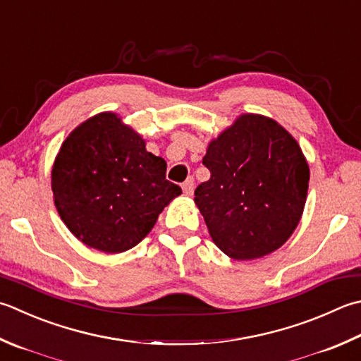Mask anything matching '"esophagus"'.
Here are the masks:
<instances>
[{
	"mask_svg": "<svg viewBox=\"0 0 361 361\" xmlns=\"http://www.w3.org/2000/svg\"><path fill=\"white\" fill-rule=\"evenodd\" d=\"M183 192L186 195H192L194 194V180L192 178H188L185 183H183Z\"/></svg>",
	"mask_w": 361,
	"mask_h": 361,
	"instance_id": "obj_1",
	"label": "esophagus"
}]
</instances>
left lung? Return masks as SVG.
Here are the masks:
<instances>
[{"label":"left lung","instance_id":"left-lung-1","mask_svg":"<svg viewBox=\"0 0 361 361\" xmlns=\"http://www.w3.org/2000/svg\"><path fill=\"white\" fill-rule=\"evenodd\" d=\"M211 176L194 202L209 236L233 259H255L283 245L305 208L310 167L274 118L241 114L208 144Z\"/></svg>","mask_w":361,"mask_h":361}]
</instances>
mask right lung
I'll return each mask as SVG.
<instances>
[{
    "instance_id": "obj_1",
    "label": "right lung",
    "mask_w": 361,
    "mask_h": 361,
    "mask_svg": "<svg viewBox=\"0 0 361 361\" xmlns=\"http://www.w3.org/2000/svg\"><path fill=\"white\" fill-rule=\"evenodd\" d=\"M166 161L114 112H100L63 140L51 171L56 209L92 249L122 253L152 231L181 188L166 178Z\"/></svg>"
}]
</instances>
